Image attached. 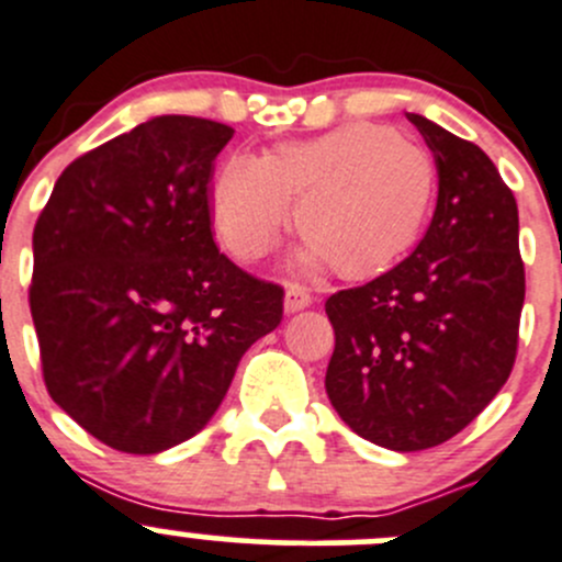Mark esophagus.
<instances>
[{
  "label": "esophagus",
  "instance_id": "esophagus-1",
  "mask_svg": "<svg viewBox=\"0 0 562 562\" xmlns=\"http://www.w3.org/2000/svg\"><path fill=\"white\" fill-rule=\"evenodd\" d=\"M311 303H314V294H311L303 283H297V281L286 283V297H283V308H286V314L308 308Z\"/></svg>",
  "mask_w": 562,
  "mask_h": 562
}]
</instances>
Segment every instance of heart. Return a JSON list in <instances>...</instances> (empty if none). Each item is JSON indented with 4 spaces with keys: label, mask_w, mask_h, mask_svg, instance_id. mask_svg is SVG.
I'll use <instances>...</instances> for the list:
<instances>
[{
    "label": "heart",
    "mask_w": 562,
    "mask_h": 562,
    "mask_svg": "<svg viewBox=\"0 0 562 562\" xmlns=\"http://www.w3.org/2000/svg\"><path fill=\"white\" fill-rule=\"evenodd\" d=\"M437 169L420 144L374 122L289 142L265 158L232 155L210 188L221 243L240 262L262 259L289 221L303 262L363 281L402 262L431 213Z\"/></svg>",
    "instance_id": "1"
}]
</instances>
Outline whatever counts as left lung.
I'll list each match as a JSON object with an SVG mask.
<instances>
[{
  "label": "left lung",
  "instance_id": "1",
  "mask_svg": "<svg viewBox=\"0 0 562 562\" xmlns=\"http://www.w3.org/2000/svg\"><path fill=\"white\" fill-rule=\"evenodd\" d=\"M435 153L437 207L404 262L325 303V387L344 424L391 451L457 437L510 376L525 303L519 210L477 144L407 114Z\"/></svg>",
  "mask_w": 562,
  "mask_h": 562
}]
</instances>
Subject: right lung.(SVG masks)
Masks as SVG:
<instances>
[{
	"label": "right lung",
	"mask_w": 562,
	"mask_h": 562,
	"mask_svg": "<svg viewBox=\"0 0 562 562\" xmlns=\"http://www.w3.org/2000/svg\"><path fill=\"white\" fill-rule=\"evenodd\" d=\"M229 125L166 114L76 158L35 224L32 322L48 396L94 440L160 453L207 426L283 289L213 240Z\"/></svg>",
	"instance_id": "1"
}]
</instances>
